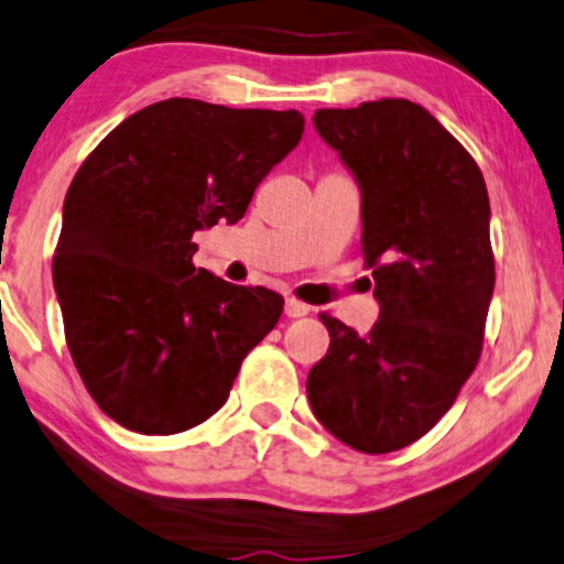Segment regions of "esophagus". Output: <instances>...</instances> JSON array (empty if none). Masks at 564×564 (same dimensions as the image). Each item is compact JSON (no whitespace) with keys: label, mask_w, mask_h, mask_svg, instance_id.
Here are the masks:
<instances>
[{"label":"esophagus","mask_w":564,"mask_h":564,"mask_svg":"<svg viewBox=\"0 0 564 564\" xmlns=\"http://www.w3.org/2000/svg\"><path fill=\"white\" fill-rule=\"evenodd\" d=\"M283 310H286L289 317H304V315H310L312 306L299 302V299H294V296H286V304H283Z\"/></svg>","instance_id":"esophagus-1"}]
</instances>
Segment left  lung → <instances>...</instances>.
<instances>
[{
    "label": "left lung",
    "instance_id": "obj_1",
    "mask_svg": "<svg viewBox=\"0 0 564 564\" xmlns=\"http://www.w3.org/2000/svg\"><path fill=\"white\" fill-rule=\"evenodd\" d=\"M312 122L359 184L380 319L359 335L323 315L330 348L306 395L344 445L393 453L440 422L479 361L495 291L487 184L466 148L405 98L317 109Z\"/></svg>",
    "mask_w": 564,
    "mask_h": 564
}]
</instances>
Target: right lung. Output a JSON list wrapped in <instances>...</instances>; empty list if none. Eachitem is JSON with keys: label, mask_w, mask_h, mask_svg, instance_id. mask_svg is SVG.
<instances>
[{"label": "right lung", "mask_w": 564, "mask_h": 564, "mask_svg": "<svg viewBox=\"0 0 564 564\" xmlns=\"http://www.w3.org/2000/svg\"><path fill=\"white\" fill-rule=\"evenodd\" d=\"M296 109L169 98L127 117L69 184L54 254L64 335L106 416L176 434L229 398L283 296L192 265V234L237 224L302 140Z\"/></svg>", "instance_id": "add662e5"}]
</instances>
